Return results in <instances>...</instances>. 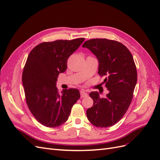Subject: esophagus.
Listing matches in <instances>:
<instances>
[{
    "label": "esophagus",
    "instance_id": "34e87169",
    "mask_svg": "<svg viewBox=\"0 0 160 160\" xmlns=\"http://www.w3.org/2000/svg\"><path fill=\"white\" fill-rule=\"evenodd\" d=\"M80 94H81V98H86V97L88 96V93H86V92L84 90H81L80 91Z\"/></svg>",
    "mask_w": 160,
    "mask_h": 160
}]
</instances>
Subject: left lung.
I'll return each instance as SVG.
<instances>
[{
	"label": "left lung",
	"instance_id": "obj_1",
	"mask_svg": "<svg viewBox=\"0 0 160 160\" xmlns=\"http://www.w3.org/2000/svg\"><path fill=\"white\" fill-rule=\"evenodd\" d=\"M82 47L97 57L98 74L107 75L103 83L109 91L105 98H101L97 91L89 93L93 105L87 110V117L98 128L112 126L123 118L132 102L137 83L133 58L125 45L107 38L90 39Z\"/></svg>",
	"mask_w": 160,
	"mask_h": 160
}]
</instances>
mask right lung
Listing matches in <instances>:
<instances>
[{"instance_id":"1","label":"right lung","mask_w":160,"mask_h":160,"mask_svg":"<svg viewBox=\"0 0 160 160\" xmlns=\"http://www.w3.org/2000/svg\"><path fill=\"white\" fill-rule=\"evenodd\" d=\"M84 40L42 42L27 57L22 78L27 103L37 122L46 127L63 124L80 98L77 89H62L59 93L56 83L59 73L67 69L68 58Z\"/></svg>"}]
</instances>
